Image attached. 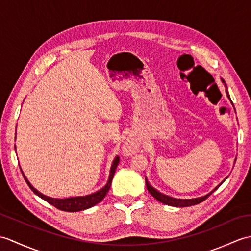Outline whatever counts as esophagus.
<instances>
[{"label": "esophagus", "instance_id": "34e87169", "mask_svg": "<svg viewBox=\"0 0 251 251\" xmlns=\"http://www.w3.org/2000/svg\"><path fill=\"white\" fill-rule=\"evenodd\" d=\"M139 150V143L137 142L136 139L133 138H128L125 140L123 143V147H122V151H123V154L126 156H130L138 152Z\"/></svg>", "mask_w": 251, "mask_h": 251}]
</instances>
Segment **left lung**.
I'll return each mask as SVG.
<instances>
[{"mask_svg":"<svg viewBox=\"0 0 251 251\" xmlns=\"http://www.w3.org/2000/svg\"><path fill=\"white\" fill-rule=\"evenodd\" d=\"M221 82L225 83V86H226V96H228V98L230 99V95H229V92H228V87H226V84L225 82L224 79H221ZM231 100V99H230ZM235 160L236 158L234 159V164H235ZM228 178V176H226V178H224L221 182L215 187L212 191H209L208 194L202 196V197H198V198H192V199H178V198H173V197H170V196H167L165 194H161L160 191L157 190L156 188H154L152 185H151L149 183L148 180V177H145V184H147V188L149 190V192L151 195H152L155 199L157 201H159L161 203H164V204H167V205H170V206H176V207H186V206H191V205H196V204H199V203H201L202 201H204L205 199H207L208 196H211L213 192L216 190L219 186L223 184L225 180Z\"/></svg>","mask_w":251,"mask_h":251,"instance_id":"left-lung-1","label":"left lung"}]
</instances>
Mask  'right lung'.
<instances>
[{
	"label": "right lung",
	"instance_id": "right-lung-1",
	"mask_svg": "<svg viewBox=\"0 0 251 251\" xmlns=\"http://www.w3.org/2000/svg\"><path fill=\"white\" fill-rule=\"evenodd\" d=\"M15 150H16V145H15ZM120 162V157L115 156V158L113 159V162L111 165V169H110V173H109V178L107 180V184L103 186L101 189H99L93 194L86 195V196H79V197H69V198H64V199H56V198H51L48 196H45L42 192H39L36 188H34L32 184L28 182L26 176L23 173L22 169L20 168V170L22 172V176L25 177L26 184L28 185V187L31 188V190L34 192L35 195H37L39 198H42L43 200L47 201L50 203L51 205H53L54 207L61 209V211H65V212H80V211H84V209H87L90 207H93L94 205L98 204L100 202L104 196L108 194V191L110 189V186H111L112 178L114 176L115 169L118 167Z\"/></svg>",
	"mask_w": 251,
	"mask_h": 251
}]
</instances>
